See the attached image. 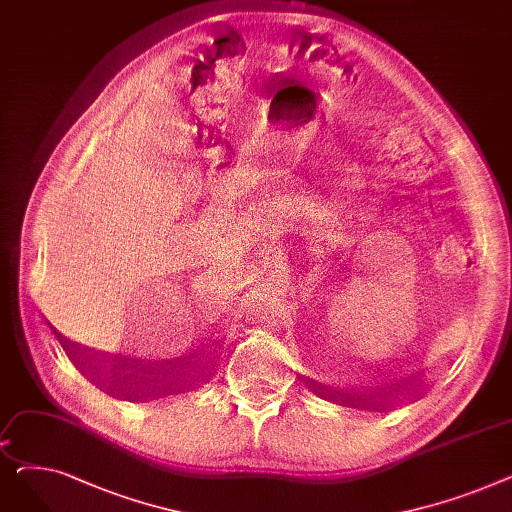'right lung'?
<instances>
[{
	"instance_id": "add662e5",
	"label": "right lung",
	"mask_w": 512,
	"mask_h": 512,
	"mask_svg": "<svg viewBox=\"0 0 512 512\" xmlns=\"http://www.w3.org/2000/svg\"><path fill=\"white\" fill-rule=\"evenodd\" d=\"M178 365V361L172 365V363H168L166 367H153V365H143V367H137V365H132V363H126V361H122V363H116L114 365V369H112V378H110V386H107V390H122V392H126V396H132L134 394V398H139V396H143L141 392H155V390H164L166 392V388H170V382L166 384L164 380L166 378H170V375H174V367ZM135 367L134 374H124L123 371ZM161 368L162 369V378H156V371ZM132 379V383H128L127 380ZM178 380V378H176ZM159 381L160 386L155 387L154 384Z\"/></svg>"
}]
</instances>
